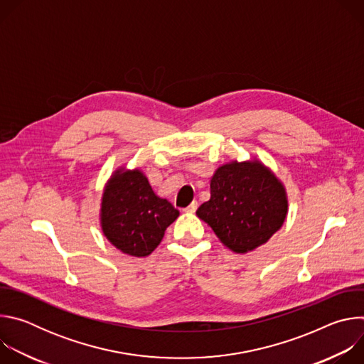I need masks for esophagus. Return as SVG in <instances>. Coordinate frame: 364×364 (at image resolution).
Instances as JSON below:
<instances>
[{"label": "esophagus", "instance_id": "esophagus-1", "mask_svg": "<svg viewBox=\"0 0 364 364\" xmlns=\"http://www.w3.org/2000/svg\"><path fill=\"white\" fill-rule=\"evenodd\" d=\"M197 207H198V203H197V201H193L188 207H186L184 212H186V213H194V212L197 210Z\"/></svg>", "mask_w": 364, "mask_h": 364}]
</instances>
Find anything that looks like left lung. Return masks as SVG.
I'll list each match as a JSON object with an SVG mask.
<instances>
[{
	"mask_svg": "<svg viewBox=\"0 0 364 364\" xmlns=\"http://www.w3.org/2000/svg\"><path fill=\"white\" fill-rule=\"evenodd\" d=\"M235 253L265 245L284 225L288 196L284 183L257 159L230 161L210 178V198L196 212Z\"/></svg>",
	"mask_w": 364,
	"mask_h": 364,
	"instance_id": "8db88e82",
	"label": "left lung"
}]
</instances>
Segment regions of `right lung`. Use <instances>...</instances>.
Returning a JSON list of instances; mask_svg holds the SVG:
<instances>
[{
    "label": "right lung",
    "mask_w": 364,
    "mask_h": 364,
    "mask_svg": "<svg viewBox=\"0 0 364 364\" xmlns=\"http://www.w3.org/2000/svg\"><path fill=\"white\" fill-rule=\"evenodd\" d=\"M178 216L180 212L168 200L154 193L141 168L129 170L121 166L103 187L100 229L122 253L148 256Z\"/></svg>",
    "instance_id": "add662e5"
}]
</instances>
